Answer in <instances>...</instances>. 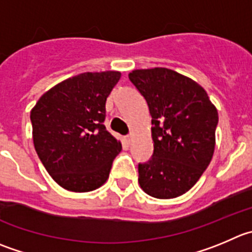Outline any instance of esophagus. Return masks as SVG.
I'll use <instances>...</instances> for the list:
<instances>
[{"instance_id":"34e87169","label":"esophagus","mask_w":252,"mask_h":252,"mask_svg":"<svg viewBox=\"0 0 252 252\" xmlns=\"http://www.w3.org/2000/svg\"><path fill=\"white\" fill-rule=\"evenodd\" d=\"M125 138H126V141H127V142L130 143L131 141H132V135H127V136H126V137H125Z\"/></svg>"}]
</instances>
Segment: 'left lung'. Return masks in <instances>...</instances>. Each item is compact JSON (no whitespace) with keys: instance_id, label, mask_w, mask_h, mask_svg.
<instances>
[{"instance_id":"1","label":"left lung","mask_w":252,"mask_h":252,"mask_svg":"<svg viewBox=\"0 0 252 252\" xmlns=\"http://www.w3.org/2000/svg\"><path fill=\"white\" fill-rule=\"evenodd\" d=\"M128 79L147 101L153 125V155L138 164V183L158 199L182 195L212 160L217 109L199 84L171 69H137Z\"/></svg>"}]
</instances>
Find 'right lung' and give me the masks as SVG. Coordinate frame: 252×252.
<instances>
[{
	"mask_svg": "<svg viewBox=\"0 0 252 252\" xmlns=\"http://www.w3.org/2000/svg\"><path fill=\"white\" fill-rule=\"evenodd\" d=\"M120 78V71L79 74L53 86L31 111L35 152L66 190H94L109 178L122 146L105 127V104Z\"/></svg>",
	"mask_w": 252,
	"mask_h": 252,
	"instance_id": "add662e5",
	"label": "right lung"
}]
</instances>
